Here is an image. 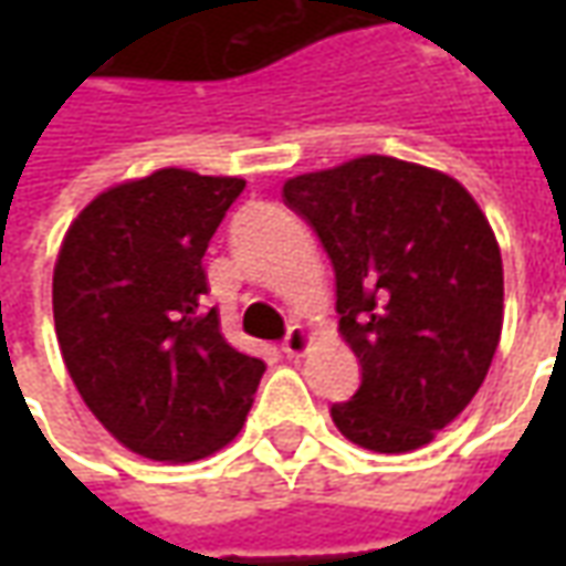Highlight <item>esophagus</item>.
Masks as SVG:
<instances>
[{"label": "esophagus", "mask_w": 566, "mask_h": 566, "mask_svg": "<svg viewBox=\"0 0 566 566\" xmlns=\"http://www.w3.org/2000/svg\"><path fill=\"white\" fill-rule=\"evenodd\" d=\"M308 343H312V336H308L306 327L294 324V327L287 331V336H284V343H282L284 355H287V357H303V355H306Z\"/></svg>", "instance_id": "obj_1"}]
</instances>
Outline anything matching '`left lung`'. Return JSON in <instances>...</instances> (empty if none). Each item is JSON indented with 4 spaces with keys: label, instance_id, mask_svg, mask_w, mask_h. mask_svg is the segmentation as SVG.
Returning a JSON list of instances; mask_svg holds the SVG:
<instances>
[{
    "label": "left lung",
    "instance_id": "1",
    "mask_svg": "<svg viewBox=\"0 0 566 566\" xmlns=\"http://www.w3.org/2000/svg\"><path fill=\"white\" fill-rule=\"evenodd\" d=\"M282 197L331 258L339 333L360 360L333 424L379 454L421 449L467 409L497 352L491 223L461 181L381 154L296 175Z\"/></svg>",
    "mask_w": 566,
    "mask_h": 566
}]
</instances>
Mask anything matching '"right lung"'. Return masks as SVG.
<instances>
[{
  "label": "right lung",
  "mask_w": 566,
  "mask_h": 566,
  "mask_svg": "<svg viewBox=\"0 0 566 566\" xmlns=\"http://www.w3.org/2000/svg\"><path fill=\"white\" fill-rule=\"evenodd\" d=\"M242 178L157 169L108 187L54 266L56 343L99 424L150 461H199L245 424L266 364L223 339L202 254Z\"/></svg>",
  "instance_id": "obj_1"
}]
</instances>
